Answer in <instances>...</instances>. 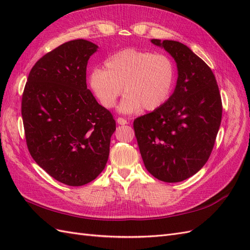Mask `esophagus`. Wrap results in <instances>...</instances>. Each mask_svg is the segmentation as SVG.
I'll return each instance as SVG.
<instances>
[{"label": "esophagus", "instance_id": "obj_1", "mask_svg": "<svg viewBox=\"0 0 250 250\" xmlns=\"http://www.w3.org/2000/svg\"><path fill=\"white\" fill-rule=\"evenodd\" d=\"M117 122L120 125H126V124H128V121L126 119H124V118H118L117 119Z\"/></svg>", "mask_w": 250, "mask_h": 250}]
</instances>
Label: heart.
I'll use <instances>...</instances> for the list:
<instances>
[{"instance_id": "heart-1", "label": "heart", "mask_w": 250, "mask_h": 250, "mask_svg": "<svg viewBox=\"0 0 250 250\" xmlns=\"http://www.w3.org/2000/svg\"><path fill=\"white\" fill-rule=\"evenodd\" d=\"M176 80V67L164 53L128 48L117 52L96 69L89 85L103 107L115 106L123 87L126 96L120 111L134 113L144 108L153 111L169 100Z\"/></svg>"}]
</instances>
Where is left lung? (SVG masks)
Wrapping results in <instances>:
<instances>
[{
    "label": "left lung",
    "mask_w": 250,
    "mask_h": 250,
    "mask_svg": "<svg viewBox=\"0 0 250 250\" xmlns=\"http://www.w3.org/2000/svg\"><path fill=\"white\" fill-rule=\"evenodd\" d=\"M175 59L176 87L162 107L133 121L147 171L165 183H179L197 173L214 148L222 101L210 67L175 41L151 40Z\"/></svg>",
    "instance_id": "1"
}]
</instances>
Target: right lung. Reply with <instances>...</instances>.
Returning <instances> with one entry per match:
<instances>
[{
    "label": "right lung",
    "mask_w": 250,
    "mask_h": 250,
    "mask_svg": "<svg viewBox=\"0 0 250 250\" xmlns=\"http://www.w3.org/2000/svg\"><path fill=\"white\" fill-rule=\"evenodd\" d=\"M98 46L85 40L60 44L37 60L21 97L30 154L59 183L80 187L105 168L116 130L111 112L86 86V65Z\"/></svg>",
    "instance_id": "1"
}]
</instances>
